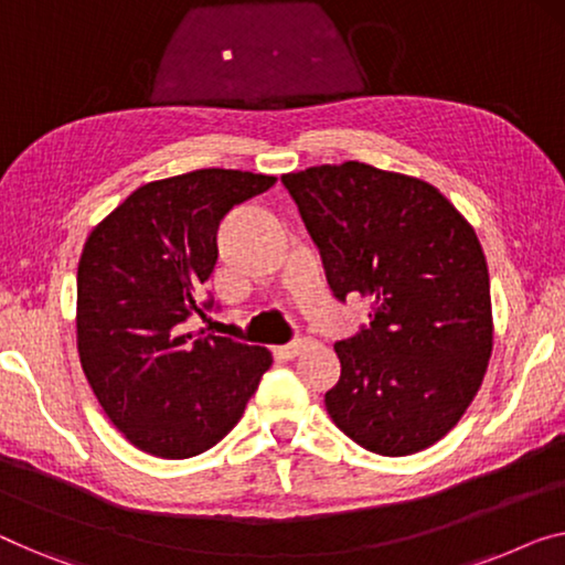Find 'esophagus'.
Masks as SVG:
<instances>
[{"instance_id": "34e87169", "label": "esophagus", "mask_w": 565, "mask_h": 565, "mask_svg": "<svg viewBox=\"0 0 565 565\" xmlns=\"http://www.w3.org/2000/svg\"><path fill=\"white\" fill-rule=\"evenodd\" d=\"M311 342H315V340H309V337H299V340H294L289 344H284V348H279V355L289 358V360L299 358L301 352H307L311 348Z\"/></svg>"}]
</instances>
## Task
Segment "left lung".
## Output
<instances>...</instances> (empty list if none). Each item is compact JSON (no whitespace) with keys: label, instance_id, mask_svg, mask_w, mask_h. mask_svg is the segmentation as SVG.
Wrapping results in <instances>:
<instances>
[{"label":"left lung","instance_id":"left-lung-1","mask_svg":"<svg viewBox=\"0 0 565 565\" xmlns=\"http://www.w3.org/2000/svg\"><path fill=\"white\" fill-rule=\"evenodd\" d=\"M281 182L334 297L373 301L365 330L334 344L342 373L327 414L383 457L428 449L465 416L492 355L490 271L475 228L434 184L365 162Z\"/></svg>","mask_w":565,"mask_h":565}]
</instances>
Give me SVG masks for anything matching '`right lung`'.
<instances>
[{
    "instance_id": "add662e5",
    "label": "right lung",
    "mask_w": 565,
    "mask_h": 565,
    "mask_svg": "<svg viewBox=\"0 0 565 565\" xmlns=\"http://www.w3.org/2000/svg\"><path fill=\"white\" fill-rule=\"evenodd\" d=\"M271 174L195 170L141 184L94 231L78 260L81 367L108 420L139 451L188 459L238 424L271 352L184 332L217 260V225Z\"/></svg>"
}]
</instances>
